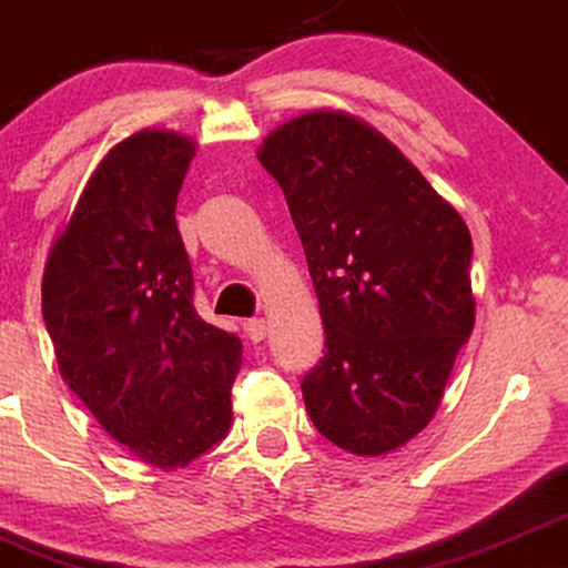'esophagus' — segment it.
Listing matches in <instances>:
<instances>
[{
    "label": "esophagus",
    "mask_w": 568,
    "mask_h": 568,
    "mask_svg": "<svg viewBox=\"0 0 568 568\" xmlns=\"http://www.w3.org/2000/svg\"><path fill=\"white\" fill-rule=\"evenodd\" d=\"M244 333H246V337H250V341H254V343L265 341V335H267L265 318H250V322L244 324Z\"/></svg>",
    "instance_id": "obj_1"
}]
</instances>
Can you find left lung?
<instances>
[{
  "mask_svg": "<svg viewBox=\"0 0 568 568\" xmlns=\"http://www.w3.org/2000/svg\"><path fill=\"white\" fill-rule=\"evenodd\" d=\"M284 190L322 314L303 378L311 422L356 456L397 450L435 416L473 335V235L384 133L316 110L257 152Z\"/></svg>",
  "mask_w": 568,
  "mask_h": 568,
  "instance_id": "1",
  "label": "left lung"
}]
</instances>
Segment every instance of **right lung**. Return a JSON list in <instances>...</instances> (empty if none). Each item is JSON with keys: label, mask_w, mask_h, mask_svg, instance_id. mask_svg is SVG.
<instances>
[{"label": "right lung", "mask_w": 568, "mask_h": 568, "mask_svg": "<svg viewBox=\"0 0 568 568\" xmlns=\"http://www.w3.org/2000/svg\"><path fill=\"white\" fill-rule=\"evenodd\" d=\"M195 142L139 131L95 165L42 273L61 378L110 437L161 469L231 429L241 341L203 322L176 227Z\"/></svg>", "instance_id": "add662e5"}]
</instances>
